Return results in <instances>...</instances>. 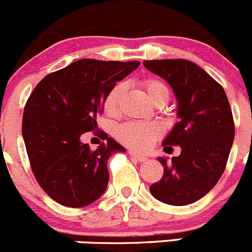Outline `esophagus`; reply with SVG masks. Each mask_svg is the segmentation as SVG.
<instances>
[{
  "instance_id": "1",
  "label": "esophagus",
  "mask_w": 252,
  "mask_h": 252,
  "mask_svg": "<svg viewBox=\"0 0 252 252\" xmlns=\"http://www.w3.org/2000/svg\"><path fill=\"white\" fill-rule=\"evenodd\" d=\"M129 155H130L131 158L136 159V161H139V162H145V161H147V157L144 156V155L136 154V152H134V151H129Z\"/></svg>"
}]
</instances>
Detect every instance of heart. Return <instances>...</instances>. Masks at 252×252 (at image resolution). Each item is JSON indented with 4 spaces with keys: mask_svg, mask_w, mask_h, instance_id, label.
Instances as JSON below:
<instances>
[{
    "mask_svg": "<svg viewBox=\"0 0 252 252\" xmlns=\"http://www.w3.org/2000/svg\"><path fill=\"white\" fill-rule=\"evenodd\" d=\"M141 86L146 95L155 105H166L171 97V89L163 80L156 78H146L141 81ZM126 90V84L123 81L114 84L106 94L103 100V111L108 116H117L121 110V103ZM116 138L122 144L130 149L145 151L154 145L162 135V128L156 123L145 122H126L117 126Z\"/></svg>",
    "mask_w": 252,
    "mask_h": 252,
    "instance_id": "b5f03b06",
    "label": "heart"
}]
</instances>
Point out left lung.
<instances>
[{"label": "left lung", "mask_w": 252, "mask_h": 252, "mask_svg": "<svg viewBox=\"0 0 252 252\" xmlns=\"http://www.w3.org/2000/svg\"><path fill=\"white\" fill-rule=\"evenodd\" d=\"M144 65L173 89L179 121L163 141L164 151L180 146L178 157H158L164 172L150 187L155 199L173 206L192 204L220 180L234 140L232 108L224 89L188 60L145 61Z\"/></svg>", "instance_id": "obj_1"}]
</instances>
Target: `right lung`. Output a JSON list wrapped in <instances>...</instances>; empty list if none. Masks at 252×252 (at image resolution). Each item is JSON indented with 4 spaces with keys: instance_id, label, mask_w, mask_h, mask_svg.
Here are the masks:
<instances>
[{
    "instance_id": "right-lung-1",
    "label": "right lung",
    "mask_w": 252,
    "mask_h": 252,
    "mask_svg": "<svg viewBox=\"0 0 252 252\" xmlns=\"http://www.w3.org/2000/svg\"><path fill=\"white\" fill-rule=\"evenodd\" d=\"M138 61L80 60L50 73L28 98L22 133L35 179L51 199L67 207L93 204L105 192L107 161L122 145L97 130L96 117L108 90L139 67ZM86 131L106 138L90 150L80 139Z\"/></svg>"
}]
</instances>
